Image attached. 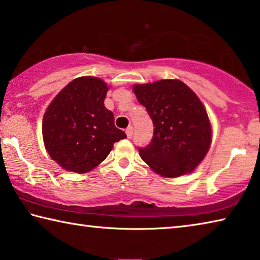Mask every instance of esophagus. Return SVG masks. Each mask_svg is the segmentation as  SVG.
Segmentation results:
<instances>
[{
	"label": "esophagus",
	"mask_w": 260,
	"mask_h": 260,
	"mask_svg": "<svg viewBox=\"0 0 260 260\" xmlns=\"http://www.w3.org/2000/svg\"><path fill=\"white\" fill-rule=\"evenodd\" d=\"M126 135H127V138H128V139L132 138V135H133V127H132V126L127 127V128H126Z\"/></svg>",
	"instance_id": "obj_1"
}]
</instances>
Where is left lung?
<instances>
[{
    "instance_id": "obj_1",
    "label": "left lung",
    "mask_w": 260,
    "mask_h": 260,
    "mask_svg": "<svg viewBox=\"0 0 260 260\" xmlns=\"http://www.w3.org/2000/svg\"><path fill=\"white\" fill-rule=\"evenodd\" d=\"M134 93L155 127L150 143L139 148L143 161L166 178L191 172L211 144L210 120L200 99L180 80L136 85Z\"/></svg>"
}]
</instances>
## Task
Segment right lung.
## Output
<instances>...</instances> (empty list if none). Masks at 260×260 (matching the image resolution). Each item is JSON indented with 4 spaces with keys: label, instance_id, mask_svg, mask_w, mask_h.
<instances>
[{
    "label": "right lung",
    "instance_id": "right-lung-1",
    "mask_svg": "<svg viewBox=\"0 0 260 260\" xmlns=\"http://www.w3.org/2000/svg\"><path fill=\"white\" fill-rule=\"evenodd\" d=\"M108 89L99 78L74 79L48 107L43 141L49 156L63 169L86 173L107 158L114 142L126 138L104 107Z\"/></svg>",
    "mask_w": 260,
    "mask_h": 260
}]
</instances>
